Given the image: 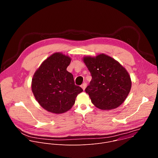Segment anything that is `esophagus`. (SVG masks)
I'll use <instances>...</instances> for the list:
<instances>
[{
  "label": "esophagus",
  "mask_w": 158,
  "mask_h": 158,
  "mask_svg": "<svg viewBox=\"0 0 158 158\" xmlns=\"http://www.w3.org/2000/svg\"><path fill=\"white\" fill-rule=\"evenodd\" d=\"M86 86H87V84H86L85 82L83 83V84L81 85V87L82 88V89H83V90H85V89Z\"/></svg>",
  "instance_id": "1"
}]
</instances>
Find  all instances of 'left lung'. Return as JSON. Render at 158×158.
I'll use <instances>...</instances> for the list:
<instances>
[{"mask_svg": "<svg viewBox=\"0 0 158 158\" xmlns=\"http://www.w3.org/2000/svg\"><path fill=\"white\" fill-rule=\"evenodd\" d=\"M84 62L92 79L85 91L92 103L102 110L119 107L126 99L131 88L129 73L117 60L104 54L85 56Z\"/></svg>", "mask_w": 158, "mask_h": 158, "instance_id": "8db88e82", "label": "left lung"}]
</instances>
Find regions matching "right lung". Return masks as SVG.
<instances>
[{"mask_svg":"<svg viewBox=\"0 0 158 158\" xmlns=\"http://www.w3.org/2000/svg\"><path fill=\"white\" fill-rule=\"evenodd\" d=\"M71 57L60 52L49 56L33 76L32 91L38 103L46 110L62 114L71 109L77 96L83 91L67 71Z\"/></svg>","mask_w":158,"mask_h":158,"instance_id":"right-lung-1","label":"right lung"}]
</instances>
